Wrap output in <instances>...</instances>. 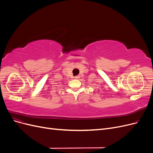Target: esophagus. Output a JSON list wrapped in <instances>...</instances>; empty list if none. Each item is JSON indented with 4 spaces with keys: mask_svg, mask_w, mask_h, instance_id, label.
Returning <instances> with one entry per match:
<instances>
[{
    "mask_svg": "<svg viewBox=\"0 0 153 153\" xmlns=\"http://www.w3.org/2000/svg\"><path fill=\"white\" fill-rule=\"evenodd\" d=\"M75 78H76V79H77V78H80V76H76Z\"/></svg>",
    "mask_w": 153,
    "mask_h": 153,
    "instance_id": "1",
    "label": "esophagus"
}]
</instances>
